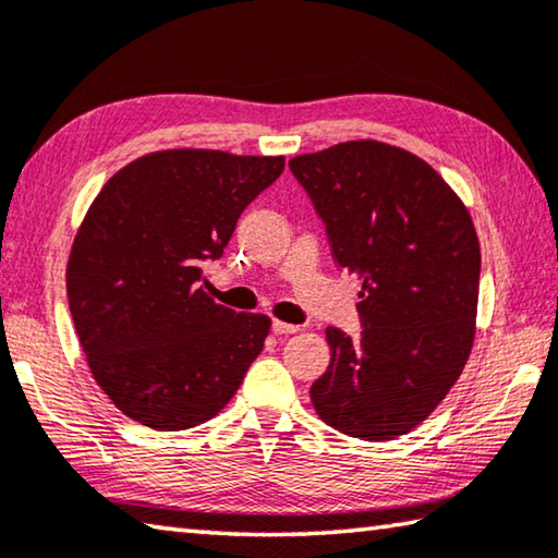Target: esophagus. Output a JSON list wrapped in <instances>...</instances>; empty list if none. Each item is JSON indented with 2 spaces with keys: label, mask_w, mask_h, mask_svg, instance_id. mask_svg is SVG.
Returning a JSON list of instances; mask_svg holds the SVG:
<instances>
[{
  "label": "esophagus",
  "mask_w": 558,
  "mask_h": 558,
  "mask_svg": "<svg viewBox=\"0 0 558 558\" xmlns=\"http://www.w3.org/2000/svg\"><path fill=\"white\" fill-rule=\"evenodd\" d=\"M272 335H278V337H288V335H295V332H300V327L298 325H288V323H280V319H276V323H272Z\"/></svg>",
  "instance_id": "obj_1"
}]
</instances>
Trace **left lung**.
Wrapping results in <instances>:
<instances>
[{"label":"left lung","instance_id":"left-lung-1","mask_svg":"<svg viewBox=\"0 0 558 558\" xmlns=\"http://www.w3.org/2000/svg\"><path fill=\"white\" fill-rule=\"evenodd\" d=\"M339 268L362 278V337L327 327V372L310 389L319 418L391 440L446 399L475 339L480 241L465 204L421 157L354 140L290 159Z\"/></svg>","mask_w":558,"mask_h":558}]
</instances>
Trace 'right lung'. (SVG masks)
<instances>
[{
    "mask_svg": "<svg viewBox=\"0 0 558 558\" xmlns=\"http://www.w3.org/2000/svg\"><path fill=\"white\" fill-rule=\"evenodd\" d=\"M282 157L165 149L112 174L75 233L65 290L93 379L132 421L184 430L239 391L270 317L202 288L235 221L282 174Z\"/></svg>",
    "mask_w": 558,
    "mask_h": 558,
    "instance_id": "1",
    "label": "right lung"
}]
</instances>
